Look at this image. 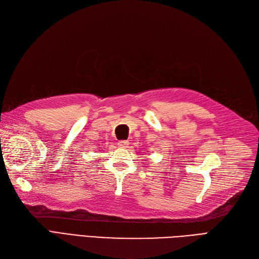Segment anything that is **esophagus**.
I'll return each mask as SVG.
<instances>
[{
    "label": "esophagus",
    "instance_id": "1",
    "mask_svg": "<svg viewBox=\"0 0 259 259\" xmlns=\"http://www.w3.org/2000/svg\"><path fill=\"white\" fill-rule=\"evenodd\" d=\"M128 145H129V142L126 140H121L118 142V146L121 148H126V147H128Z\"/></svg>",
    "mask_w": 259,
    "mask_h": 259
}]
</instances>
